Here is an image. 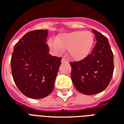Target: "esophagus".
<instances>
[{
    "label": "esophagus",
    "instance_id": "1",
    "mask_svg": "<svg viewBox=\"0 0 124 124\" xmlns=\"http://www.w3.org/2000/svg\"><path fill=\"white\" fill-rule=\"evenodd\" d=\"M67 62H68V60L66 59V58H63L62 59V63H67Z\"/></svg>",
    "mask_w": 124,
    "mask_h": 124
}]
</instances>
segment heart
I'll list each match as a JSON object with an SVG mask.
<instances>
[{"label": "heart", "mask_w": 124, "mask_h": 124, "mask_svg": "<svg viewBox=\"0 0 124 124\" xmlns=\"http://www.w3.org/2000/svg\"><path fill=\"white\" fill-rule=\"evenodd\" d=\"M94 44V37L89 31H74L62 33L56 40L49 39L48 44L55 53H62L68 49L73 59L81 60L90 54Z\"/></svg>", "instance_id": "1"}]
</instances>
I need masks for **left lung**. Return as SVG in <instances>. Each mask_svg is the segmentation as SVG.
<instances>
[{"instance_id":"8db88e82","label":"left lung","mask_w":124,"mask_h":124,"mask_svg":"<svg viewBox=\"0 0 124 124\" xmlns=\"http://www.w3.org/2000/svg\"><path fill=\"white\" fill-rule=\"evenodd\" d=\"M96 43L93 50L84 59L70 62L71 80L79 92L86 95L105 90L114 71L113 53L107 37L93 30Z\"/></svg>"}]
</instances>
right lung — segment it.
I'll use <instances>...</instances> for the list:
<instances>
[{"label": "right lung", "mask_w": 124, "mask_h": 124, "mask_svg": "<svg viewBox=\"0 0 124 124\" xmlns=\"http://www.w3.org/2000/svg\"><path fill=\"white\" fill-rule=\"evenodd\" d=\"M47 35V30L31 31L14 46L11 59L13 78L18 89L29 98H44L54 87L62 58L49 53Z\"/></svg>", "instance_id": "obj_1"}]
</instances>
